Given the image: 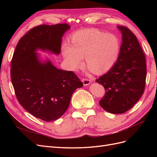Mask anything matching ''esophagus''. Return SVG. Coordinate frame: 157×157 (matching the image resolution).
Returning a JSON list of instances; mask_svg holds the SVG:
<instances>
[{"mask_svg": "<svg viewBox=\"0 0 157 157\" xmlns=\"http://www.w3.org/2000/svg\"><path fill=\"white\" fill-rule=\"evenodd\" d=\"M82 81L83 82L84 86H88V85L91 84V82H92L91 80H89V79H86V78H82Z\"/></svg>", "mask_w": 157, "mask_h": 157, "instance_id": "1", "label": "esophagus"}]
</instances>
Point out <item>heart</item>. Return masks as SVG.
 <instances>
[{
	"label": "heart",
	"instance_id": "obj_1",
	"mask_svg": "<svg viewBox=\"0 0 157 157\" xmlns=\"http://www.w3.org/2000/svg\"><path fill=\"white\" fill-rule=\"evenodd\" d=\"M121 51V41L113 34L98 29H84L71 36L69 45L64 44L61 53L67 68L77 71L83 65L95 75L107 73L115 64Z\"/></svg>",
	"mask_w": 157,
	"mask_h": 157
}]
</instances>
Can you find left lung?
Wrapping results in <instances>:
<instances>
[{
  "mask_svg": "<svg viewBox=\"0 0 157 157\" xmlns=\"http://www.w3.org/2000/svg\"><path fill=\"white\" fill-rule=\"evenodd\" d=\"M117 27L122 34L119 56L113 67L96 81L106 91L99 105L109 113L121 114L144 94L147 71L145 54L136 35L126 27Z\"/></svg>",
  "mask_w": 157,
  "mask_h": 157,
  "instance_id": "8db88e82",
  "label": "left lung"
}]
</instances>
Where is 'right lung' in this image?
Segmentation results:
<instances>
[{
  "instance_id": "add662e5",
  "label": "right lung",
  "mask_w": 157,
  "mask_h": 157,
  "mask_svg": "<svg viewBox=\"0 0 157 157\" xmlns=\"http://www.w3.org/2000/svg\"><path fill=\"white\" fill-rule=\"evenodd\" d=\"M71 27L42 25L18 42L11 62V80L18 101L27 111L46 122L58 119L82 82L72 71L56 68L39 51L59 55L62 37Z\"/></svg>"
}]
</instances>
